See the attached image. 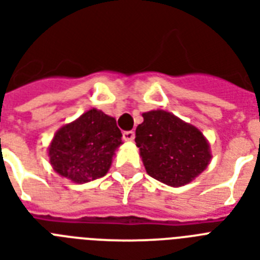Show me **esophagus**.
<instances>
[{
	"label": "esophagus",
	"instance_id": "34e87169",
	"mask_svg": "<svg viewBox=\"0 0 260 260\" xmlns=\"http://www.w3.org/2000/svg\"><path fill=\"white\" fill-rule=\"evenodd\" d=\"M123 139L126 141H132L135 139V132L134 131H124Z\"/></svg>",
	"mask_w": 260,
	"mask_h": 260
}]
</instances>
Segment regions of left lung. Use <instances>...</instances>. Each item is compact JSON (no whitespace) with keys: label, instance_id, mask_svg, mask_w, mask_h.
I'll return each instance as SVG.
<instances>
[{"label":"left lung","instance_id":"obj_1","mask_svg":"<svg viewBox=\"0 0 260 260\" xmlns=\"http://www.w3.org/2000/svg\"><path fill=\"white\" fill-rule=\"evenodd\" d=\"M143 119L135 141L149 176L180 187L206 170L210 147L198 128L166 111L147 112Z\"/></svg>","mask_w":260,"mask_h":260}]
</instances>
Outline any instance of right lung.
<instances>
[{
    "label": "right lung",
    "instance_id": "add662e5",
    "mask_svg": "<svg viewBox=\"0 0 260 260\" xmlns=\"http://www.w3.org/2000/svg\"><path fill=\"white\" fill-rule=\"evenodd\" d=\"M116 120L104 112L90 109L57 131L49 147L54 171L75 183L103 178L121 141Z\"/></svg>",
    "mask_w": 260,
    "mask_h": 260
}]
</instances>
